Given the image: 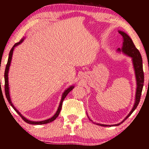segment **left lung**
Here are the masks:
<instances>
[{"instance_id": "1", "label": "left lung", "mask_w": 149, "mask_h": 149, "mask_svg": "<svg viewBox=\"0 0 149 149\" xmlns=\"http://www.w3.org/2000/svg\"><path fill=\"white\" fill-rule=\"evenodd\" d=\"M118 31H119V33L121 34L122 36V38H123V45H122V47L121 49H117V52L119 53L122 52L123 54L132 58V64H133L134 72H135V77L136 80L135 102H134V107H132L131 111H130V113L126 116L125 119H124L121 122H120V123L117 124H114V125H104V124L96 123V125L104 126V127H109H109H111V126L119 125L120 124H121L125 120L127 119V118L132 115V113L135 111V109H136V107H138V104L140 102V96H141L142 88H143L144 85V72L143 67H142V59L141 54H140L139 51L137 49V48H136L135 45H134L132 38L130 37V36H128V34H126L125 32L121 31V30H118ZM87 117H88V116H87Z\"/></svg>"}]
</instances>
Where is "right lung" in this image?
Returning a JSON list of instances; mask_svg holds the SVG:
<instances>
[{
  "label": "right lung",
  "instance_id": "1",
  "mask_svg": "<svg viewBox=\"0 0 149 149\" xmlns=\"http://www.w3.org/2000/svg\"><path fill=\"white\" fill-rule=\"evenodd\" d=\"M24 39H25V37H24L23 38H22V40H20L19 42H17V43H15L14 45L13 46V47L11 48V51H10L9 52V58H8V61H7V64L6 65V68H5V95H6V97H7L8 102H9L10 104L12 107L13 108V109L15 110V111L17 112L18 115H19L20 117L22 118V119L24 120V121L26 122L27 123H29V124H32V125H42V124H46V123H50V122H52L53 121H54L55 119H56L57 117H58V116L59 115V114L60 113V111H61V109H62V102L63 101H64V100L65 97H66V95H68V93L70 92V91L72 90V89H74V85H71L68 87V88H67L66 90L64 91V92L62 93V98H61V101L60 102V104H59V107L58 109V111H56V113L55 115L53 116L52 117L49 118V119H46V120H44V121H30V120H28L26 119V117H24L23 115H22L21 113H19V111H18V110L16 109V108L14 107V105L13 104V103H12V102L11 100V97H10V94H9V80H8V73H9V67H10V65H11V59H12V56H13V50L14 49H15V47H17V45H19L22 43V42L24 41Z\"/></svg>",
  "mask_w": 149,
  "mask_h": 149
}]
</instances>
